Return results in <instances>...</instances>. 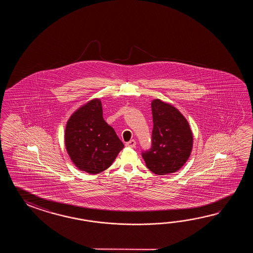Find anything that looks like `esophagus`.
<instances>
[{
  "instance_id": "obj_1",
  "label": "esophagus",
  "mask_w": 253,
  "mask_h": 253,
  "mask_svg": "<svg viewBox=\"0 0 253 253\" xmlns=\"http://www.w3.org/2000/svg\"><path fill=\"white\" fill-rule=\"evenodd\" d=\"M135 145H136V142H135V140H130L129 142L126 143V145L127 147H134Z\"/></svg>"
}]
</instances>
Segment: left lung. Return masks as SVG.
I'll return each mask as SVG.
<instances>
[{"mask_svg": "<svg viewBox=\"0 0 253 253\" xmlns=\"http://www.w3.org/2000/svg\"><path fill=\"white\" fill-rule=\"evenodd\" d=\"M152 147L142 156L151 172L164 175L177 172L188 160L194 136L187 119L171 104L154 99Z\"/></svg>", "mask_w": 253, "mask_h": 253, "instance_id": "left-lung-1", "label": "left lung"}]
</instances>
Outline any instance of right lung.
Listing matches in <instances>:
<instances>
[{
  "label": "right lung",
  "instance_id": "1",
  "mask_svg": "<svg viewBox=\"0 0 253 253\" xmlns=\"http://www.w3.org/2000/svg\"><path fill=\"white\" fill-rule=\"evenodd\" d=\"M65 146L81 171L97 174L110 167L124 144L103 119L102 104L94 98L70 116L65 129Z\"/></svg>",
  "mask_w": 253,
  "mask_h": 253
}]
</instances>
